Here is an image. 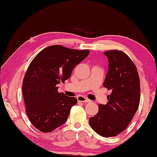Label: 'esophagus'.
<instances>
[{
	"label": "esophagus",
	"instance_id": "1",
	"mask_svg": "<svg viewBox=\"0 0 157 157\" xmlns=\"http://www.w3.org/2000/svg\"><path fill=\"white\" fill-rule=\"evenodd\" d=\"M78 100L79 101H82V102L83 103H87V102H90V100L89 99H87V98L82 96H79L78 98Z\"/></svg>",
	"mask_w": 157,
	"mask_h": 157
}]
</instances>
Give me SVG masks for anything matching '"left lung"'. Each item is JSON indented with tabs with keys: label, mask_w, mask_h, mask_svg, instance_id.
<instances>
[{
	"label": "left lung",
	"mask_w": 157,
	"mask_h": 157,
	"mask_svg": "<svg viewBox=\"0 0 157 157\" xmlns=\"http://www.w3.org/2000/svg\"><path fill=\"white\" fill-rule=\"evenodd\" d=\"M104 54L108 59V71L104 87L111 90L106 104H99L97 114L90 118V125L103 137L118 135L128 126L140 103V79L135 65L121 51Z\"/></svg>",
	"instance_id": "left-lung-1"
}]
</instances>
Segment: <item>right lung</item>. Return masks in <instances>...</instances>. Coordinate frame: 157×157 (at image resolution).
<instances>
[{"label":"right lung","instance_id":"right-lung-1","mask_svg":"<svg viewBox=\"0 0 157 157\" xmlns=\"http://www.w3.org/2000/svg\"><path fill=\"white\" fill-rule=\"evenodd\" d=\"M89 53L52 45L40 52L29 65L22 91L28 118L41 132H51L66 122L78 100L58 92L57 84L70 78Z\"/></svg>","mask_w":157,"mask_h":157}]
</instances>
